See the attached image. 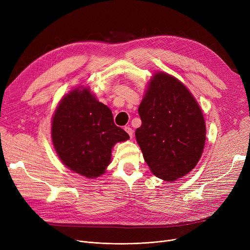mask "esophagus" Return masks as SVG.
<instances>
[{
    "label": "esophagus",
    "instance_id": "34e87169",
    "mask_svg": "<svg viewBox=\"0 0 250 250\" xmlns=\"http://www.w3.org/2000/svg\"><path fill=\"white\" fill-rule=\"evenodd\" d=\"M125 132L127 133V135L129 136V138H132V137H133L134 130H133V128H132V127H129V126H125Z\"/></svg>",
    "mask_w": 250,
    "mask_h": 250
}]
</instances>
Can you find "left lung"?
Returning <instances> with one entry per match:
<instances>
[{
	"label": "left lung",
	"mask_w": 250,
	"mask_h": 250,
	"mask_svg": "<svg viewBox=\"0 0 250 250\" xmlns=\"http://www.w3.org/2000/svg\"><path fill=\"white\" fill-rule=\"evenodd\" d=\"M142 125L136 139L154 175L173 181L199 162L206 125L188 88L166 73H157L139 106Z\"/></svg>",
	"instance_id": "1"
}]
</instances>
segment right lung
<instances>
[{"instance_id":"1","label":"right lung","mask_w":250,"mask_h":250,"mask_svg":"<svg viewBox=\"0 0 250 250\" xmlns=\"http://www.w3.org/2000/svg\"><path fill=\"white\" fill-rule=\"evenodd\" d=\"M51 138L62 162L74 172L95 178L110 163L111 148L129 137L116 126L111 110L90 93L75 89L52 117Z\"/></svg>"}]
</instances>
